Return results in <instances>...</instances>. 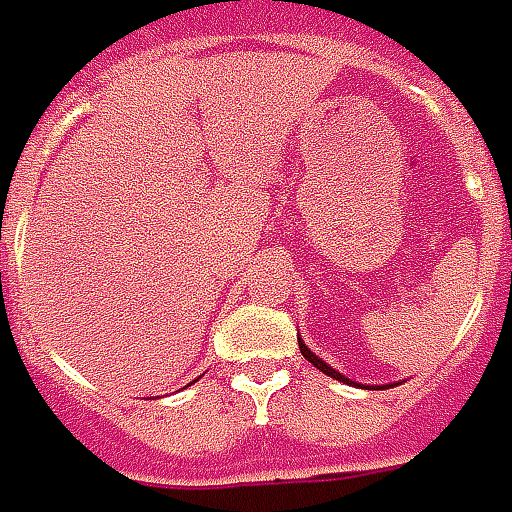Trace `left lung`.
Wrapping results in <instances>:
<instances>
[{
  "label": "left lung",
  "instance_id": "1",
  "mask_svg": "<svg viewBox=\"0 0 512 512\" xmlns=\"http://www.w3.org/2000/svg\"><path fill=\"white\" fill-rule=\"evenodd\" d=\"M297 344H300V353H303V358H306V361H311V364L317 366V369H320V372H325V375H328V378H336V380H339V383H347V386H361V389H369V386H364V383H355V380L344 378L342 372H339V369H333L331 364H325V361H322L320 355H317V353H311V347H308V344L303 342V339H300V336H297ZM378 389H383V386H378Z\"/></svg>",
  "mask_w": 512,
  "mask_h": 512
}]
</instances>
